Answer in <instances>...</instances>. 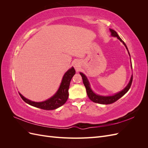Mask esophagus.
<instances>
[{
    "label": "esophagus",
    "instance_id": "34e87169",
    "mask_svg": "<svg viewBox=\"0 0 148 148\" xmlns=\"http://www.w3.org/2000/svg\"><path fill=\"white\" fill-rule=\"evenodd\" d=\"M73 66L75 70L77 71H78L80 68V62L79 61H75L73 63Z\"/></svg>",
    "mask_w": 148,
    "mask_h": 148
}]
</instances>
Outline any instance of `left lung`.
I'll return each mask as SVG.
<instances>
[{"label": "left lung", "instance_id": "1", "mask_svg": "<svg viewBox=\"0 0 148 148\" xmlns=\"http://www.w3.org/2000/svg\"><path fill=\"white\" fill-rule=\"evenodd\" d=\"M110 31L111 33L110 35L112 36L116 37L123 44V45L127 49V50L128 51V53L130 57V52L128 51V49L127 48V45L122 41V39L120 38V36L118 35L117 33L112 29H110ZM130 60H131V58H130ZM131 67L132 68V61H131ZM79 74L81 75L82 77L83 82V84L84 85L85 88H86L87 95H88V96L89 97V99H90V100L94 102L98 103V104H112V103L115 102V101H117L118 99H120V97H122L124 95H125V94H126L128 92V91L129 90V89L130 88V86L132 85V81H133V75H132V77H131V78H130V82H129L128 84H127V86L125 87L123 89V90H122V91L117 92V93L115 94V95H112V96H101V95H97V94H96L95 92H94L92 90V89L90 86V84H89V82L88 81L87 77H86V75H85L84 73H82V72H80Z\"/></svg>", "mask_w": 148, "mask_h": 148}]
</instances>
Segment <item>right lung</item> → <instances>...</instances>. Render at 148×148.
Masks as SVG:
<instances>
[{"label": "right lung", "mask_w": 148, "mask_h": 148, "mask_svg": "<svg viewBox=\"0 0 148 148\" xmlns=\"http://www.w3.org/2000/svg\"><path fill=\"white\" fill-rule=\"evenodd\" d=\"M75 74V70L72 66L67 70L62 78L60 86L57 92L52 97L42 102H34L25 97L19 92L21 99L29 105L44 110H54L64 105L69 97V89L71 79Z\"/></svg>", "instance_id": "obj_1"}]
</instances>
